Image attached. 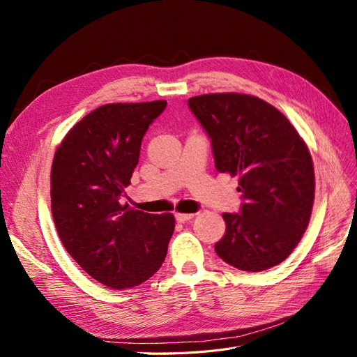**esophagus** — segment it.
I'll return each instance as SVG.
<instances>
[{
	"label": "esophagus",
	"instance_id": "obj_1",
	"mask_svg": "<svg viewBox=\"0 0 357 357\" xmlns=\"http://www.w3.org/2000/svg\"><path fill=\"white\" fill-rule=\"evenodd\" d=\"M193 215L195 214H188V213H176V220L180 223H185L189 222L190 219H193Z\"/></svg>",
	"mask_w": 357,
	"mask_h": 357
}]
</instances>
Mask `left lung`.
Segmentation results:
<instances>
[{"mask_svg":"<svg viewBox=\"0 0 357 357\" xmlns=\"http://www.w3.org/2000/svg\"><path fill=\"white\" fill-rule=\"evenodd\" d=\"M190 112L211 139L219 172L238 177L240 213H223L226 232L214 250L241 271L282 264L304 235L314 202L308 147L287 117L257 96H192Z\"/></svg>","mask_w":357,"mask_h":357,"instance_id":"8db88e82","label":"left lung"}]
</instances>
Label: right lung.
<instances>
[{"instance_id": "right-lung-1", "label": "right lung", "mask_w": 357, "mask_h": 357, "mask_svg": "<svg viewBox=\"0 0 357 357\" xmlns=\"http://www.w3.org/2000/svg\"><path fill=\"white\" fill-rule=\"evenodd\" d=\"M165 107L167 101L101 105L70 129L53 158L50 198L59 240L107 287L142 284L165 261L174 215L121 204L143 137Z\"/></svg>"}]
</instances>
